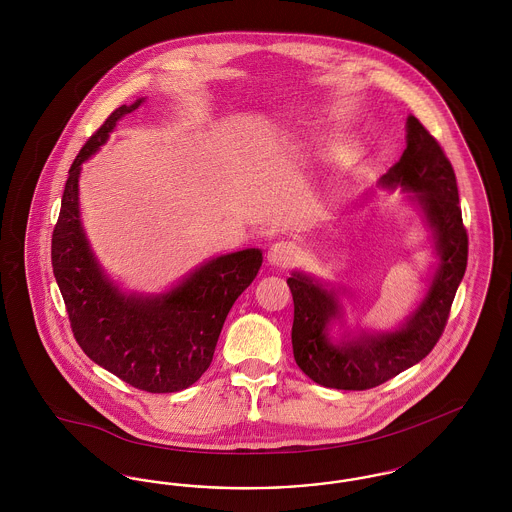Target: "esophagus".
I'll return each mask as SVG.
<instances>
[{
	"label": "esophagus",
	"instance_id": "esophagus-1",
	"mask_svg": "<svg viewBox=\"0 0 512 512\" xmlns=\"http://www.w3.org/2000/svg\"><path fill=\"white\" fill-rule=\"evenodd\" d=\"M297 245L292 242H276L268 249L267 261L270 267H286L297 259Z\"/></svg>",
	"mask_w": 512,
	"mask_h": 512
}]
</instances>
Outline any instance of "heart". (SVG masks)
<instances>
[{"instance_id": "obj_1", "label": "heart", "mask_w": 512, "mask_h": 512, "mask_svg": "<svg viewBox=\"0 0 512 512\" xmlns=\"http://www.w3.org/2000/svg\"><path fill=\"white\" fill-rule=\"evenodd\" d=\"M341 157H343V155H340V159H341Z\"/></svg>"}]
</instances>
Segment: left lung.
<instances>
[{"mask_svg":"<svg viewBox=\"0 0 512 512\" xmlns=\"http://www.w3.org/2000/svg\"><path fill=\"white\" fill-rule=\"evenodd\" d=\"M407 147L380 178V186L401 188L432 234L436 265L422 301L391 330L345 326L340 292L315 276L293 270L292 345L297 366L320 386L370 390L420 363L447 324L468 259V236L459 207L457 178L436 138L409 115ZM341 326L334 339L331 328Z\"/></svg>","mask_w":512,"mask_h":512,"instance_id":"left-lung-1","label":"left lung"}]
</instances>
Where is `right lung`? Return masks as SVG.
Listing matches in <instances>:
<instances>
[{
  "mask_svg": "<svg viewBox=\"0 0 512 512\" xmlns=\"http://www.w3.org/2000/svg\"><path fill=\"white\" fill-rule=\"evenodd\" d=\"M144 101L115 109L76 155L51 238V265L82 351L138 390L174 393L190 388L211 365L222 324L255 280L263 251L249 247L213 257L161 293L122 292L107 276L82 226L78 178L117 122Z\"/></svg>",
  "mask_w": 512,
  "mask_h": 512,
  "instance_id": "add662e5",
  "label": "right lung"
}]
</instances>
